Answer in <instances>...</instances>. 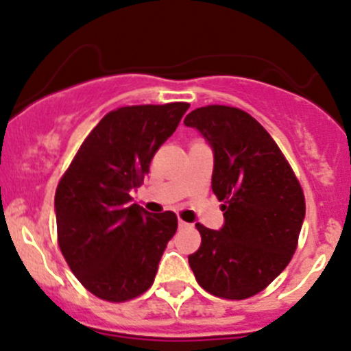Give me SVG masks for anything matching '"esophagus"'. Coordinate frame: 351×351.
Instances as JSON below:
<instances>
[{"label": "esophagus", "instance_id": "esophagus-1", "mask_svg": "<svg viewBox=\"0 0 351 351\" xmlns=\"http://www.w3.org/2000/svg\"><path fill=\"white\" fill-rule=\"evenodd\" d=\"M178 226H180V228H186V226H189V223H185V221L180 219V221H178Z\"/></svg>", "mask_w": 351, "mask_h": 351}]
</instances>
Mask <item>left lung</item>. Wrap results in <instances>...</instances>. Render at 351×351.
<instances>
[{"mask_svg":"<svg viewBox=\"0 0 351 351\" xmlns=\"http://www.w3.org/2000/svg\"><path fill=\"white\" fill-rule=\"evenodd\" d=\"M183 123L213 149V192L224 202L219 230L197 224L202 243L189 264L210 295L243 300L291 261L305 217L304 192L273 137L245 111L197 108Z\"/></svg>","mask_w":351,"mask_h":351,"instance_id":"obj_1","label":"left lung"}]
</instances>
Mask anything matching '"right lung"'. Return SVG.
Masks as SVG:
<instances>
[{
	"label": "right lung",
	"instance_id": "add662e5",
	"mask_svg": "<svg viewBox=\"0 0 351 351\" xmlns=\"http://www.w3.org/2000/svg\"><path fill=\"white\" fill-rule=\"evenodd\" d=\"M190 104L127 106L108 113L78 149L54 195L58 243L71 273L90 293L125 302L149 290L175 213L151 214L130 192Z\"/></svg>",
	"mask_w": 351,
	"mask_h": 351
}]
</instances>
